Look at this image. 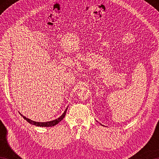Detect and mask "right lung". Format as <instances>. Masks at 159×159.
Returning <instances> with one entry per match:
<instances>
[{"mask_svg":"<svg viewBox=\"0 0 159 159\" xmlns=\"http://www.w3.org/2000/svg\"><path fill=\"white\" fill-rule=\"evenodd\" d=\"M67 110V108L64 111V114L61 116L60 118H57V119L55 120H51V121H48V122H43V123H41V122H36V121H34V120H31L30 119H29V118H26L25 116H23L22 115H21V116H23V118H25V119L26 120V121H28L29 123H31V124H33L34 125H36V126H40V127H52V126H54L55 125L58 124L59 123H60L61 120L63 119V118H64V116H65L66 115V111Z\"/></svg>","mask_w":159,"mask_h":159,"instance_id":"add662e5","label":"right lung"}]
</instances>
